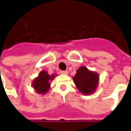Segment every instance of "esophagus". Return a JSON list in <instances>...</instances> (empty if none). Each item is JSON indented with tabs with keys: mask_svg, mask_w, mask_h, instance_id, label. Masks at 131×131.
I'll use <instances>...</instances> for the list:
<instances>
[{
	"mask_svg": "<svg viewBox=\"0 0 131 131\" xmlns=\"http://www.w3.org/2000/svg\"><path fill=\"white\" fill-rule=\"evenodd\" d=\"M60 74L67 75L68 74V72H67V71H60Z\"/></svg>",
	"mask_w": 131,
	"mask_h": 131,
	"instance_id": "34e87169",
	"label": "esophagus"
}]
</instances>
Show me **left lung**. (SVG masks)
Here are the masks:
<instances>
[{"label":"left lung","mask_w":131,"mask_h":131,"mask_svg":"<svg viewBox=\"0 0 131 131\" xmlns=\"http://www.w3.org/2000/svg\"><path fill=\"white\" fill-rule=\"evenodd\" d=\"M99 78L98 74L89 71L85 67H81L77 69L73 80L79 91L84 95H89L96 91Z\"/></svg>","instance_id":"obj_1"}]
</instances>
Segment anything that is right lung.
<instances>
[{
  "mask_svg": "<svg viewBox=\"0 0 131 131\" xmlns=\"http://www.w3.org/2000/svg\"><path fill=\"white\" fill-rule=\"evenodd\" d=\"M54 77V74L50 75L46 71H42L37 78L35 79L32 81V87L37 94H45L50 89V81L52 80Z\"/></svg>",
  "mask_w": 131,
  "mask_h": 131,
  "instance_id": "right-lung-1",
  "label": "right lung"
}]
</instances>
